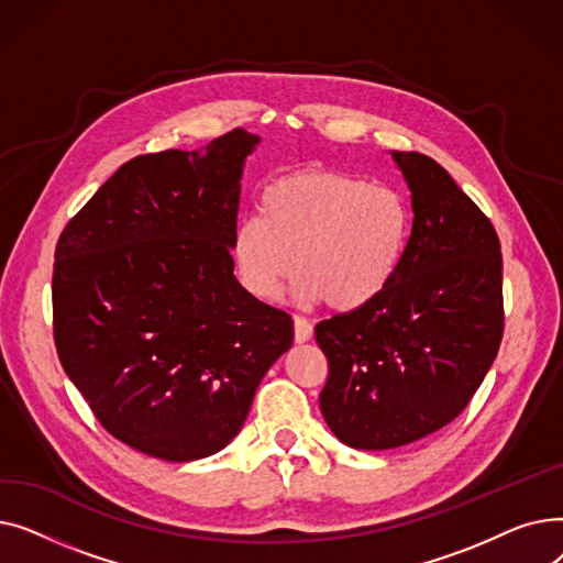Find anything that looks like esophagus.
<instances>
[{
	"mask_svg": "<svg viewBox=\"0 0 563 563\" xmlns=\"http://www.w3.org/2000/svg\"><path fill=\"white\" fill-rule=\"evenodd\" d=\"M312 338V323L303 317H294V340L297 344H303Z\"/></svg>",
	"mask_w": 563,
	"mask_h": 563,
	"instance_id": "obj_1",
	"label": "esophagus"
}]
</instances>
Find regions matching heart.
I'll return each instance as SVG.
<instances>
[{
    "mask_svg": "<svg viewBox=\"0 0 563 563\" xmlns=\"http://www.w3.org/2000/svg\"><path fill=\"white\" fill-rule=\"evenodd\" d=\"M408 234V205L395 189L335 170H301L262 191L260 214L234 225L230 251L253 297L276 299L294 266L301 299L353 312L393 283Z\"/></svg>",
    "mask_w": 563,
    "mask_h": 563,
    "instance_id": "1",
    "label": "heart"
}]
</instances>
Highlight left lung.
Listing matches in <instances>:
<instances>
[{
	"label": "left lung",
	"instance_id": "8db88e82",
	"mask_svg": "<svg viewBox=\"0 0 563 563\" xmlns=\"http://www.w3.org/2000/svg\"><path fill=\"white\" fill-rule=\"evenodd\" d=\"M412 228L378 299L319 321L329 361L321 416L353 450H393L450 424L477 393L505 329L493 223L454 177L420 153H395Z\"/></svg>",
	"mask_w": 563,
	"mask_h": 563
}]
</instances>
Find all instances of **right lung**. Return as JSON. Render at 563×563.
<instances>
[{
  "instance_id": "add662e5",
  "label": "right lung",
  "mask_w": 563,
  "mask_h": 563,
  "mask_svg": "<svg viewBox=\"0 0 563 563\" xmlns=\"http://www.w3.org/2000/svg\"><path fill=\"white\" fill-rule=\"evenodd\" d=\"M260 141L232 130L200 151L134 157L58 236V361L102 427L147 456L221 452L291 346V317L246 291L230 255Z\"/></svg>"
}]
</instances>
